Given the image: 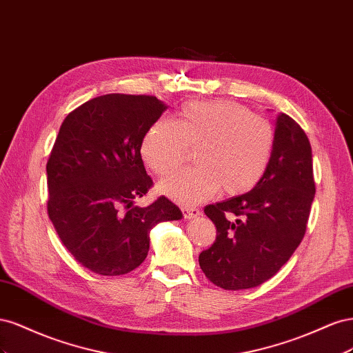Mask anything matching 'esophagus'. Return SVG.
<instances>
[{
  "instance_id": "obj_1",
  "label": "esophagus",
  "mask_w": 353,
  "mask_h": 353,
  "mask_svg": "<svg viewBox=\"0 0 353 353\" xmlns=\"http://www.w3.org/2000/svg\"><path fill=\"white\" fill-rule=\"evenodd\" d=\"M181 210H183V215L185 219H193L200 216V210L196 208H183Z\"/></svg>"
}]
</instances>
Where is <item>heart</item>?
I'll return each instance as SVG.
<instances>
[{
    "label": "heart",
    "mask_w": 353,
    "mask_h": 353,
    "mask_svg": "<svg viewBox=\"0 0 353 353\" xmlns=\"http://www.w3.org/2000/svg\"><path fill=\"white\" fill-rule=\"evenodd\" d=\"M271 123L234 101H190L172 123L157 121L141 140V157L154 174H172L187 148L197 147V166L159 183V191L183 205H196L221 190L240 196L258 185L274 150Z\"/></svg>",
    "instance_id": "b5f03b06"
}]
</instances>
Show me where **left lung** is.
<instances>
[{
	"label": "left lung",
	"mask_w": 353,
	"mask_h": 353,
	"mask_svg": "<svg viewBox=\"0 0 353 353\" xmlns=\"http://www.w3.org/2000/svg\"><path fill=\"white\" fill-rule=\"evenodd\" d=\"M265 175L249 193L205 208L216 240L199 256L201 271L225 290L270 280L301 244L315 196L312 148L290 116L275 119Z\"/></svg>",
	"instance_id": "left-lung-1"
}]
</instances>
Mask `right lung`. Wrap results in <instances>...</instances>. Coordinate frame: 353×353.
Returning a JSON list of instances; mask_svg holds the SVG:
<instances>
[{"label": "right lung", "instance_id": "right-lung-1", "mask_svg": "<svg viewBox=\"0 0 353 353\" xmlns=\"http://www.w3.org/2000/svg\"><path fill=\"white\" fill-rule=\"evenodd\" d=\"M168 105L153 95L105 94L63 121L47 163L48 216L85 268L123 275L140 266L157 223L183 218L165 196L134 206L153 185L141 140Z\"/></svg>", "mask_w": 353, "mask_h": 353}]
</instances>
